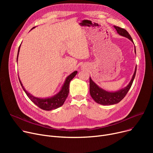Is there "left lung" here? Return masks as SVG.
Returning a JSON list of instances; mask_svg holds the SVG:
<instances>
[{
	"label": "left lung",
	"instance_id": "8db88e82",
	"mask_svg": "<svg viewBox=\"0 0 153 153\" xmlns=\"http://www.w3.org/2000/svg\"><path fill=\"white\" fill-rule=\"evenodd\" d=\"M114 27L119 35L128 38L133 43V41L131 36L130 35L129 33H128V32L126 30L122 28H120L119 27L114 26ZM134 52L136 53L135 46H134ZM136 66L135 68L133 76L132 77V79L131 80V81L130 82V83L128 84V85L126 87H125L124 89H122L121 90L115 92H107L105 90L101 89V88L96 84L90 77V94L91 95L92 98L94 100L95 102H96L97 103L101 104V105H114V104L118 103L125 97V95L128 93V91H129L131 88L133 82V80L136 75Z\"/></svg>",
	"mask_w": 153,
	"mask_h": 153
}]
</instances>
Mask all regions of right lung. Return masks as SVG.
Masks as SVG:
<instances>
[{
	"label": "right lung",
	"instance_id": "1",
	"mask_svg": "<svg viewBox=\"0 0 153 153\" xmlns=\"http://www.w3.org/2000/svg\"><path fill=\"white\" fill-rule=\"evenodd\" d=\"M33 27V28H34ZM32 28V29H33ZM20 47L19 48V50H18V54H17V60L18 59V56H19V53L20 51ZM77 71H76L74 72L71 73L69 76L67 77L65 82H64L61 91L59 92L56 95L50 98H45V99H40V98H37L34 97L32 95H31L30 93H28L25 89V88L23 87L20 80L19 79V81L20 82V84L23 88V91H25L28 97V98L33 102L36 105H37L38 107L40 108H42L44 110H52L58 108L62 106L63 105V103L65 102L69 92V83L71 82V80L73 79L75 76L77 74Z\"/></svg>",
	"mask_w": 153,
	"mask_h": 153
}]
</instances>
